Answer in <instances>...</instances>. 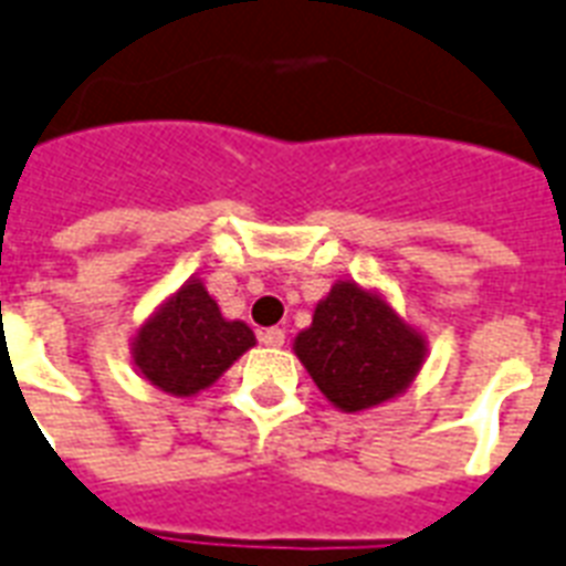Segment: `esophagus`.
Listing matches in <instances>:
<instances>
[{
    "mask_svg": "<svg viewBox=\"0 0 566 566\" xmlns=\"http://www.w3.org/2000/svg\"><path fill=\"white\" fill-rule=\"evenodd\" d=\"M262 345H269V348H280V345L286 343V331H280V327H269V331H262Z\"/></svg>",
    "mask_w": 566,
    "mask_h": 566,
    "instance_id": "esophagus-1",
    "label": "esophagus"
}]
</instances>
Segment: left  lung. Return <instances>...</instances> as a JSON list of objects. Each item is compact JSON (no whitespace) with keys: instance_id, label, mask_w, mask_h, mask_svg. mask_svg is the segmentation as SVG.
Here are the masks:
<instances>
[{"instance_id":"8db88e82","label":"left lung","mask_w":566,"mask_h":566,"mask_svg":"<svg viewBox=\"0 0 566 566\" xmlns=\"http://www.w3.org/2000/svg\"><path fill=\"white\" fill-rule=\"evenodd\" d=\"M292 348L324 398L345 413L401 396L428 354L422 333L387 297L354 280L333 283L315 304L313 324L297 333Z\"/></svg>"}]
</instances>
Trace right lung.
<instances>
[{"mask_svg":"<svg viewBox=\"0 0 566 566\" xmlns=\"http://www.w3.org/2000/svg\"><path fill=\"white\" fill-rule=\"evenodd\" d=\"M256 336L244 322L223 318L197 277L174 292L133 339V363L161 392L197 396L230 369Z\"/></svg>","mask_w":566,"mask_h":566,"instance_id":"obj_1","label":"right lung"}]
</instances>
